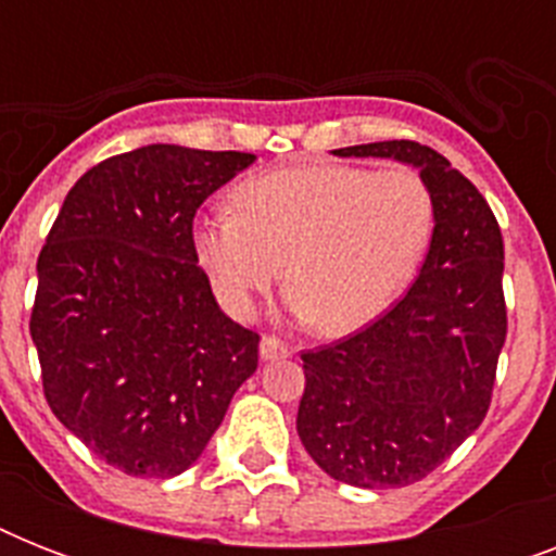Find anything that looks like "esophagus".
I'll list each match as a JSON object with an SVG mask.
<instances>
[{"mask_svg": "<svg viewBox=\"0 0 556 556\" xmlns=\"http://www.w3.org/2000/svg\"><path fill=\"white\" fill-rule=\"evenodd\" d=\"M260 355H262V361H282V357L291 355V349H288L279 338H270V334H265V338L260 340Z\"/></svg>", "mask_w": 556, "mask_h": 556, "instance_id": "obj_1", "label": "esophagus"}]
</instances>
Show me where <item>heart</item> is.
Instances as JSON below:
<instances>
[{
  "label": "heart",
  "mask_w": 556,
  "mask_h": 556,
  "mask_svg": "<svg viewBox=\"0 0 556 556\" xmlns=\"http://www.w3.org/2000/svg\"><path fill=\"white\" fill-rule=\"evenodd\" d=\"M236 210L192 227V251L227 312L244 320L282 279L288 312L340 338L366 329L409 286L432 233L415 169L303 164L236 187Z\"/></svg>",
  "instance_id": "heart-1"
}]
</instances>
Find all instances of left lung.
Returning <instances> with one entry per match:
<instances>
[{"instance_id":"left-lung-1","label":"left lung","mask_w":556,"mask_h":556,"mask_svg":"<svg viewBox=\"0 0 556 556\" xmlns=\"http://www.w3.org/2000/svg\"><path fill=\"white\" fill-rule=\"evenodd\" d=\"M334 155L418 169L435 227L404 300L352 338L303 352L296 432L331 479L404 488L432 473L488 415L508 334L502 230L482 192L430 147L378 141Z\"/></svg>"}]
</instances>
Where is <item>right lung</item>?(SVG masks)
Instances as JSON below:
<instances>
[{
  "instance_id": "add662e5",
  "label": "right lung",
  "mask_w": 556,
  "mask_h": 556,
  "mask_svg": "<svg viewBox=\"0 0 556 556\" xmlns=\"http://www.w3.org/2000/svg\"><path fill=\"white\" fill-rule=\"evenodd\" d=\"M256 161L150 143L68 190L37 260L30 340L51 413L106 465L169 479L260 364L192 251L201 201Z\"/></svg>"
}]
</instances>
